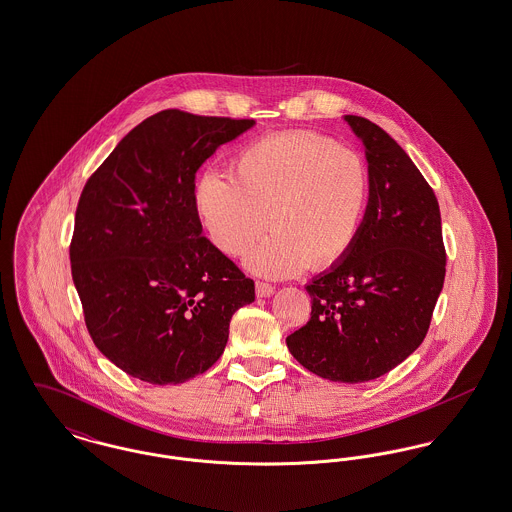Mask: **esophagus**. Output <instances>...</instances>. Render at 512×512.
I'll return each mask as SVG.
<instances>
[{"label":"esophagus","instance_id":"esophagus-1","mask_svg":"<svg viewBox=\"0 0 512 512\" xmlns=\"http://www.w3.org/2000/svg\"><path fill=\"white\" fill-rule=\"evenodd\" d=\"M255 292H257V297H268V295L274 293V288L267 284V282H257L255 284Z\"/></svg>","mask_w":512,"mask_h":512}]
</instances>
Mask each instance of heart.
I'll list each match as a JSON object with an SVG mask.
<instances>
[{
	"mask_svg": "<svg viewBox=\"0 0 512 512\" xmlns=\"http://www.w3.org/2000/svg\"><path fill=\"white\" fill-rule=\"evenodd\" d=\"M370 194L365 159L309 130L268 134L245 146L232 176L205 172L194 188L195 213L209 240L267 278L336 267L361 238Z\"/></svg>",
	"mask_w": 512,
	"mask_h": 512,
	"instance_id": "b5f03b06",
	"label": "heart"
}]
</instances>
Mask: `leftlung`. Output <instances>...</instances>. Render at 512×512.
<instances>
[{
	"mask_svg": "<svg viewBox=\"0 0 512 512\" xmlns=\"http://www.w3.org/2000/svg\"><path fill=\"white\" fill-rule=\"evenodd\" d=\"M361 138L370 194L361 238L305 286L311 318L286 338L299 365L332 382H368L426 338L445 280L438 199L386 130L345 115Z\"/></svg>",
	"mask_w": 512,
	"mask_h": 512,
	"instance_id": "obj_1",
	"label": "left lung"
}]
</instances>
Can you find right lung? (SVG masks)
I'll use <instances>...</instances> for the list:
<instances>
[{
	"label": "right lung",
	"instance_id": "add662e5",
	"mask_svg": "<svg viewBox=\"0 0 512 512\" xmlns=\"http://www.w3.org/2000/svg\"><path fill=\"white\" fill-rule=\"evenodd\" d=\"M255 124L178 109L130 130L78 199L71 270L99 351L149 384H182L219 361L255 284L201 236L195 172Z\"/></svg>",
	"mask_w": 512,
	"mask_h": 512
}]
</instances>
